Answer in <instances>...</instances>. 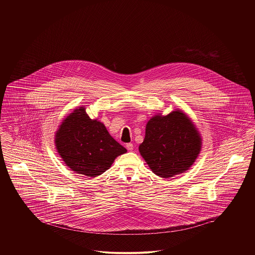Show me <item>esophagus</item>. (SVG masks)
Masks as SVG:
<instances>
[{
  "mask_svg": "<svg viewBox=\"0 0 255 255\" xmlns=\"http://www.w3.org/2000/svg\"><path fill=\"white\" fill-rule=\"evenodd\" d=\"M126 147H127V149H128V151H132V150H133V144H132V143H128V144L126 145Z\"/></svg>",
  "mask_w": 255,
  "mask_h": 255,
  "instance_id": "1",
  "label": "esophagus"
}]
</instances>
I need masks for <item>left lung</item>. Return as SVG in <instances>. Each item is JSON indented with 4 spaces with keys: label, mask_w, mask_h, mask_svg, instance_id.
<instances>
[{
    "label": "left lung",
    "mask_w": 255,
    "mask_h": 255,
    "mask_svg": "<svg viewBox=\"0 0 255 255\" xmlns=\"http://www.w3.org/2000/svg\"><path fill=\"white\" fill-rule=\"evenodd\" d=\"M202 138L196 126L181 109L153 116L146 124L138 147L151 171L164 179L187 171L198 157Z\"/></svg>",
    "instance_id": "8db88e82"
}]
</instances>
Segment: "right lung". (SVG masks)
I'll list each match as a JSON object with an SVG mask.
<instances>
[{"label":"right lung","instance_id":"add662e5","mask_svg":"<svg viewBox=\"0 0 255 255\" xmlns=\"http://www.w3.org/2000/svg\"><path fill=\"white\" fill-rule=\"evenodd\" d=\"M55 146L65 164L76 174L95 178L111 168L127 152L97 119H90L84 106L69 114L55 133Z\"/></svg>","mask_w":255,"mask_h":255}]
</instances>
